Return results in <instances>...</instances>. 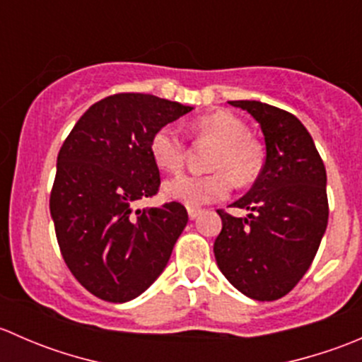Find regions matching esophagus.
I'll list each match as a JSON object with an SVG mask.
<instances>
[{
  "label": "esophagus",
  "mask_w": 362,
  "mask_h": 362,
  "mask_svg": "<svg viewBox=\"0 0 362 362\" xmlns=\"http://www.w3.org/2000/svg\"><path fill=\"white\" fill-rule=\"evenodd\" d=\"M187 211H189V218H191V221L198 218V215L202 214V210H199V208H192V206H189Z\"/></svg>",
  "instance_id": "1"
}]
</instances>
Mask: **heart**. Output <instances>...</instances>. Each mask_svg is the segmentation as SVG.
I'll list each match as a JSON object with an SVG mask.
<instances>
[{
  "mask_svg": "<svg viewBox=\"0 0 362 362\" xmlns=\"http://www.w3.org/2000/svg\"><path fill=\"white\" fill-rule=\"evenodd\" d=\"M196 136L217 144L211 156L208 175L182 173L164 184V192L170 199L187 206L203 204L228 198L233 178L238 184H250L261 170V151L249 138V127L231 112H215L199 117L192 124ZM151 156L160 170L175 171L185 158V140L173 124L158 127L151 136Z\"/></svg>",
  "mask_w": 362,
  "mask_h": 362,
  "instance_id": "1",
  "label": "heart"
}]
</instances>
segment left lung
Wrapping results in <instances>:
<instances>
[{"instance_id":"1","label":"left lung","mask_w":362,"mask_h":362,"mask_svg":"<svg viewBox=\"0 0 362 362\" xmlns=\"http://www.w3.org/2000/svg\"><path fill=\"white\" fill-rule=\"evenodd\" d=\"M229 103L259 122L266 159L250 191L231 204L250 214L242 218L217 211L222 231L214 243L215 261L240 293L273 301L308 272L326 233V168L293 113L261 101Z\"/></svg>"}]
</instances>
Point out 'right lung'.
I'll return each instance as SVG.
<instances>
[{
  "label": "right lung",
  "mask_w": 362,
  "mask_h": 362,
  "mask_svg": "<svg viewBox=\"0 0 362 362\" xmlns=\"http://www.w3.org/2000/svg\"><path fill=\"white\" fill-rule=\"evenodd\" d=\"M192 107L122 93L89 108L61 147L50 215L64 262L96 298L126 303L166 268L187 226L184 204L133 210L159 191L151 136Z\"/></svg>",
  "instance_id": "obj_1"
}]
</instances>
